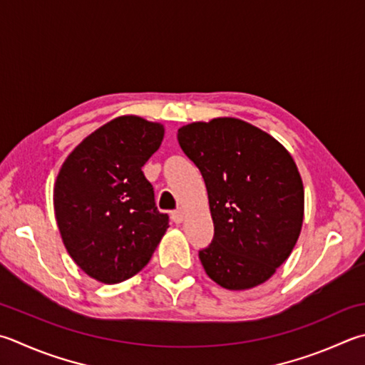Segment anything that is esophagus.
Wrapping results in <instances>:
<instances>
[{
  "label": "esophagus",
  "mask_w": 365,
  "mask_h": 365,
  "mask_svg": "<svg viewBox=\"0 0 365 365\" xmlns=\"http://www.w3.org/2000/svg\"><path fill=\"white\" fill-rule=\"evenodd\" d=\"M172 220H174L175 223H182L185 220V210L178 207L177 210L172 212Z\"/></svg>",
  "instance_id": "34e87169"
}]
</instances>
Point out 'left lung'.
<instances>
[{
    "instance_id": "1",
    "label": "left lung",
    "mask_w": 365,
    "mask_h": 365,
    "mask_svg": "<svg viewBox=\"0 0 365 365\" xmlns=\"http://www.w3.org/2000/svg\"><path fill=\"white\" fill-rule=\"evenodd\" d=\"M177 138L207 188L214 240L200 250L205 274L228 290L267 282L292 254L303 225L304 191L294 158L237 118L182 125Z\"/></svg>"
}]
</instances>
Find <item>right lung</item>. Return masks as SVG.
Instances as JSON below:
<instances>
[{
  "instance_id": "right-lung-1",
  "label": "right lung",
  "mask_w": 365,
  "mask_h": 365,
  "mask_svg": "<svg viewBox=\"0 0 365 365\" xmlns=\"http://www.w3.org/2000/svg\"><path fill=\"white\" fill-rule=\"evenodd\" d=\"M163 138L160 123L118 116L86 137L58 170L54 212L63 246L98 282L135 276L169 228L142 172Z\"/></svg>"
}]
</instances>
